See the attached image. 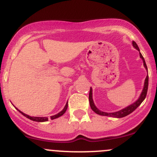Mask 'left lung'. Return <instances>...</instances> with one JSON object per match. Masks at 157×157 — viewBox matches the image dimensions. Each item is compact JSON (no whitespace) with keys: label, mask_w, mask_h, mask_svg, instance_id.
<instances>
[{"label":"left lung","mask_w":157,"mask_h":157,"mask_svg":"<svg viewBox=\"0 0 157 157\" xmlns=\"http://www.w3.org/2000/svg\"><path fill=\"white\" fill-rule=\"evenodd\" d=\"M132 45L133 47L135 48L136 49L140 52V48H139L138 45L136 44V43L135 41H132ZM140 56L142 59H143V65L144 67L146 68V69L147 70V64L145 62L144 60V58L143 57V55L140 52ZM148 83H149V77H148V75H147V78H146V79H145V82H144V87H143V91H142V93L140 95V98H138V100H136L134 103H132V105H129V106L126 107L125 109H122V110H119L118 112H115V113H105V112H102L100 111L98 109L96 108V106L95 105L93 102V99H92V88H90V91H89V103H90V107L95 113L97 114L100 115V116H110V117H115V118H122V117H125V116H128L129 114L132 113L140 104L143 102V100L145 99L146 96H147V90H148Z\"/></svg>","instance_id":"1"}]
</instances>
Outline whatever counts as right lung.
<instances>
[{
  "instance_id": "add662e5",
  "label": "right lung",
  "mask_w": 157,
  "mask_h": 157,
  "mask_svg": "<svg viewBox=\"0 0 157 157\" xmlns=\"http://www.w3.org/2000/svg\"><path fill=\"white\" fill-rule=\"evenodd\" d=\"M67 108H68V103H66L65 108H64L63 109H62V111L60 112V113H58V114H56V115H55V116H51V119H57V118L60 117L61 116H62V115H63L64 113H65V111L67 110ZM17 110H18V109H17ZM18 111L20 112V113H21L23 116H25V117H27L28 119H31V120H32V121H35V122H46V121L48 120V117H35V116H28V115L25 114V113H22V112L20 111V110H18Z\"/></svg>"
}]
</instances>
